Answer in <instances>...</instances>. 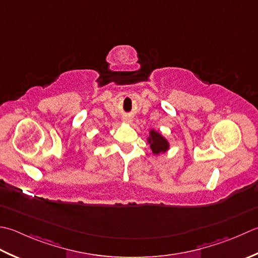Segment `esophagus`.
Masks as SVG:
<instances>
[{"instance_id": "esophagus-1", "label": "esophagus", "mask_w": 258, "mask_h": 258, "mask_svg": "<svg viewBox=\"0 0 258 258\" xmlns=\"http://www.w3.org/2000/svg\"><path fill=\"white\" fill-rule=\"evenodd\" d=\"M123 122L126 124H131L132 123V117L130 115H124L123 116Z\"/></svg>"}]
</instances>
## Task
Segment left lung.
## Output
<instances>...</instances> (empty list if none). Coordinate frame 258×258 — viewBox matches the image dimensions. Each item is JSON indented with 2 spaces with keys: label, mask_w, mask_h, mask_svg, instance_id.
Instances as JSON below:
<instances>
[{
  "label": "left lung",
  "mask_w": 258,
  "mask_h": 258,
  "mask_svg": "<svg viewBox=\"0 0 258 258\" xmlns=\"http://www.w3.org/2000/svg\"><path fill=\"white\" fill-rule=\"evenodd\" d=\"M150 139L149 143L151 144V150L153 151L154 154H159L165 152L169 149L168 141H166L160 133L155 132V131H151L150 132Z\"/></svg>",
  "instance_id": "left-lung-1"
}]
</instances>
